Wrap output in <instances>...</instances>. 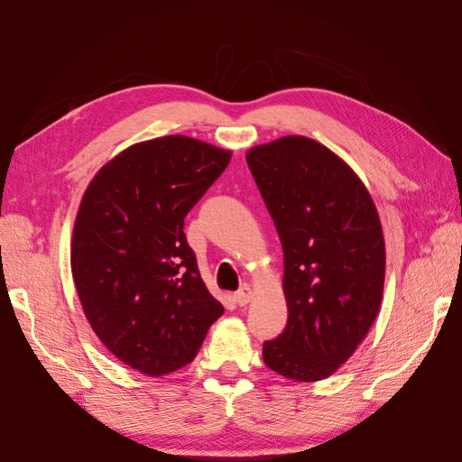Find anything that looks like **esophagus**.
<instances>
[{"label":"esophagus","mask_w":462,"mask_h":462,"mask_svg":"<svg viewBox=\"0 0 462 462\" xmlns=\"http://www.w3.org/2000/svg\"><path fill=\"white\" fill-rule=\"evenodd\" d=\"M250 300H253V289L248 285H243L239 291L235 292V302L239 306H246Z\"/></svg>","instance_id":"34e87169"}]
</instances>
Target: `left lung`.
Returning <instances> with one entry per match:
<instances>
[{
	"mask_svg": "<svg viewBox=\"0 0 462 462\" xmlns=\"http://www.w3.org/2000/svg\"><path fill=\"white\" fill-rule=\"evenodd\" d=\"M283 246L287 326L263 341L270 370L295 382L331 375L380 310L385 245L366 187L341 158L306 136L246 153Z\"/></svg>",
	"mask_w": 462,
	"mask_h": 462,
	"instance_id": "left-lung-1",
	"label": "left lung"
}]
</instances>
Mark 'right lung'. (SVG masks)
<instances>
[{"label":"right lung","mask_w":462,"mask_h":462,"mask_svg":"<svg viewBox=\"0 0 462 462\" xmlns=\"http://www.w3.org/2000/svg\"><path fill=\"white\" fill-rule=\"evenodd\" d=\"M229 160L189 136L153 138L104 165L82 197L71 248L79 299L100 341L138 372L187 366L223 314L183 227Z\"/></svg>","instance_id":"1"}]
</instances>
